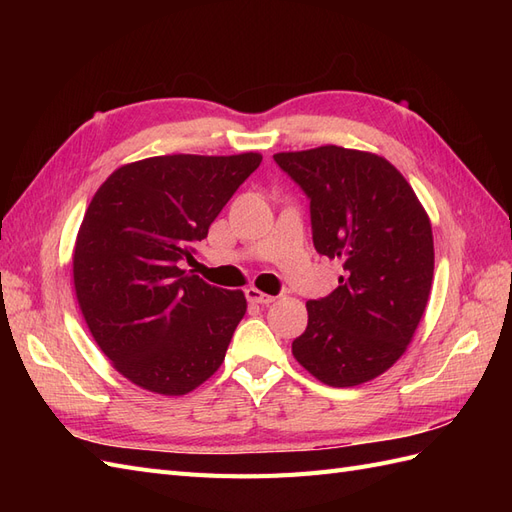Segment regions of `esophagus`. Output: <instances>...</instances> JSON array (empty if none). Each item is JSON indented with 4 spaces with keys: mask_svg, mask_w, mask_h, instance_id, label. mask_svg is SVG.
Masks as SVG:
<instances>
[{
    "mask_svg": "<svg viewBox=\"0 0 512 512\" xmlns=\"http://www.w3.org/2000/svg\"><path fill=\"white\" fill-rule=\"evenodd\" d=\"M245 297H247V301L256 303V305H269V303L275 301V297H271V294L260 292L258 288H247L245 290Z\"/></svg>",
    "mask_w": 512,
    "mask_h": 512,
    "instance_id": "34e87169",
    "label": "esophagus"
}]
</instances>
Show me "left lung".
<instances>
[{
  "instance_id": "obj_1",
  "label": "left lung",
  "mask_w": 512,
  "mask_h": 512,
  "mask_svg": "<svg viewBox=\"0 0 512 512\" xmlns=\"http://www.w3.org/2000/svg\"><path fill=\"white\" fill-rule=\"evenodd\" d=\"M273 160L309 198L316 252L344 267L331 294L307 301L294 359L329 386L376 378L406 352L425 312L427 213L399 170L374 153L324 145Z\"/></svg>"
}]
</instances>
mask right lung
Returning <instances> with one entry per match:
<instances>
[{
  "label": "right lung",
  "mask_w": 512,
  "mask_h": 512,
  "mask_svg": "<svg viewBox=\"0 0 512 512\" xmlns=\"http://www.w3.org/2000/svg\"><path fill=\"white\" fill-rule=\"evenodd\" d=\"M258 153L158 156L117 168L76 237L74 290L113 367L160 395H185L222 365L245 316L241 290L179 265L260 166Z\"/></svg>",
  "instance_id": "right-lung-1"
}]
</instances>
